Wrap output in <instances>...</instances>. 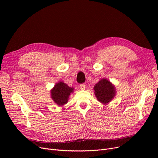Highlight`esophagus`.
Here are the masks:
<instances>
[{"mask_svg":"<svg viewBox=\"0 0 158 158\" xmlns=\"http://www.w3.org/2000/svg\"><path fill=\"white\" fill-rule=\"evenodd\" d=\"M79 88H81V89H86V85L85 84H81V85H80Z\"/></svg>","mask_w":158,"mask_h":158,"instance_id":"1","label":"esophagus"}]
</instances>
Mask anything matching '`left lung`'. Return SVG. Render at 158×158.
<instances>
[{
    "label": "left lung",
    "mask_w": 158,
    "mask_h": 158,
    "mask_svg": "<svg viewBox=\"0 0 158 158\" xmlns=\"http://www.w3.org/2000/svg\"><path fill=\"white\" fill-rule=\"evenodd\" d=\"M94 89L98 101L102 104L108 103L115 95L114 87L106 79H102L98 82Z\"/></svg>",
    "instance_id": "obj_1"
}]
</instances>
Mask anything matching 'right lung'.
<instances>
[{
  "mask_svg": "<svg viewBox=\"0 0 158 158\" xmlns=\"http://www.w3.org/2000/svg\"><path fill=\"white\" fill-rule=\"evenodd\" d=\"M73 88L69 87L63 82L57 83L51 91L53 101L58 105L63 106L67 103L69 96L73 92Z\"/></svg>",
  "mask_w": 158,
  "mask_h": 158,
  "instance_id": "1",
  "label": "right lung"
}]
</instances>
